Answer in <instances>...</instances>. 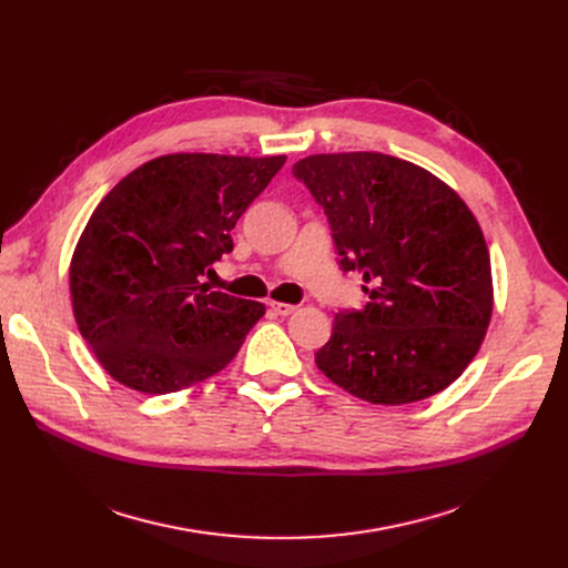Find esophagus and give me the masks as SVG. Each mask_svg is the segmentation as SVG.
Returning a JSON list of instances; mask_svg holds the SVG:
<instances>
[{"label":"esophagus","mask_w":568,"mask_h":568,"mask_svg":"<svg viewBox=\"0 0 568 568\" xmlns=\"http://www.w3.org/2000/svg\"><path fill=\"white\" fill-rule=\"evenodd\" d=\"M268 308H272L276 315H281V317H287V315H292L294 311H296V306H292V304H281V302H272L268 304Z\"/></svg>","instance_id":"esophagus-1"}]
</instances>
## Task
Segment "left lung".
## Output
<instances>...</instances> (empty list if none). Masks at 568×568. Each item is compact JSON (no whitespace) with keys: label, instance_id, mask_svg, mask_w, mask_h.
Wrapping results in <instances>:
<instances>
[{"label":"left lung","instance_id":"left-lung-1","mask_svg":"<svg viewBox=\"0 0 568 568\" xmlns=\"http://www.w3.org/2000/svg\"><path fill=\"white\" fill-rule=\"evenodd\" d=\"M292 174L324 209L343 272L368 302L334 317L317 368L356 398L405 405L446 389L479 352L493 278L484 232L428 170L377 152L315 154Z\"/></svg>","mask_w":568,"mask_h":568}]
</instances>
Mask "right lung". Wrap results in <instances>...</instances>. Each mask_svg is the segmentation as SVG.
I'll list each match as a JSON object with an SVG mask.
<instances>
[{"label":"right lung","mask_w":568,"mask_h":568,"mask_svg":"<svg viewBox=\"0 0 568 568\" xmlns=\"http://www.w3.org/2000/svg\"><path fill=\"white\" fill-rule=\"evenodd\" d=\"M285 165L172 154L124 176L89 219L71 262L78 329L103 368L142 394L221 373L264 306L202 283L232 227Z\"/></svg>","instance_id":"obj_1"}]
</instances>
